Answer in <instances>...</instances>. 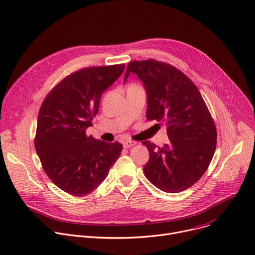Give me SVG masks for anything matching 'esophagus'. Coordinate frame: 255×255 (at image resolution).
Instances as JSON below:
<instances>
[{
  "instance_id": "34e87169",
  "label": "esophagus",
  "mask_w": 255,
  "mask_h": 255,
  "mask_svg": "<svg viewBox=\"0 0 255 255\" xmlns=\"http://www.w3.org/2000/svg\"><path fill=\"white\" fill-rule=\"evenodd\" d=\"M136 143H137V142H136V141H133V140H125V141L123 142V146H124L125 148H130V147L134 146Z\"/></svg>"
}]
</instances>
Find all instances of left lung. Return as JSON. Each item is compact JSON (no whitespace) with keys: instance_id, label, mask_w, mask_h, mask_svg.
Instances as JSON below:
<instances>
[{"instance_id":"obj_1","label":"left lung","mask_w":255,"mask_h":255,"mask_svg":"<svg viewBox=\"0 0 255 255\" xmlns=\"http://www.w3.org/2000/svg\"><path fill=\"white\" fill-rule=\"evenodd\" d=\"M137 75L146 90V119L167 125L170 142L149 151L143 168L148 181L160 190H186L205 173L217 145V129L196 85L177 68L155 60L133 61L124 77Z\"/></svg>"}]
</instances>
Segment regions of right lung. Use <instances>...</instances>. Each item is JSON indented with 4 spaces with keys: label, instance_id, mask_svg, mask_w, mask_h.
<instances>
[{
    "label": "right lung",
    "instance_id": "add662e5",
    "mask_svg": "<svg viewBox=\"0 0 255 255\" xmlns=\"http://www.w3.org/2000/svg\"><path fill=\"white\" fill-rule=\"evenodd\" d=\"M125 65L89 67L59 82L44 99L34 139L43 171L63 191L84 196L97 189L118 159L123 145L86 135L104 92Z\"/></svg>",
    "mask_w": 255,
    "mask_h": 255
}]
</instances>
